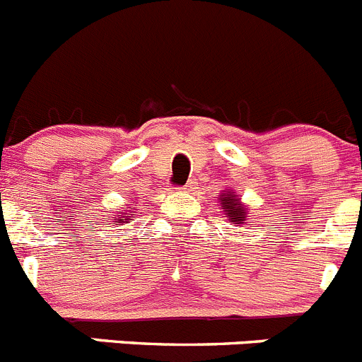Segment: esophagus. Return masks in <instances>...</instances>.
I'll list each match as a JSON object with an SVG mask.
<instances>
[{
  "label": "esophagus",
  "mask_w": 362,
  "mask_h": 362,
  "mask_svg": "<svg viewBox=\"0 0 362 362\" xmlns=\"http://www.w3.org/2000/svg\"><path fill=\"white\" fill-rule=\"evenodd\" d=\"M194 187H195V183H194V181H190V183H187L185 187L179 188V190H181V192H192V190H194Z\"/></svg>",
  "instance_id": "obj_1"
}]
</instances>
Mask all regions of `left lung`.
Masks as SVG:
<instances>
[{
    "label": "left lung",
    "instance_id": "obj_1",
    "mask_svg": "<svg viewBox=\"0 0 362 362\" xmlns=\"http://www.w3.org/2000/svg\"><path fill=\"white\" fill-rule=\"evenodd\" d=\"M218 201H221L224 215L230 217V222H235V224H238V226L246 224L247 210L246 206L240 203V199H238V195L235 194V192H226V194H222L221 197H218Z\"/></svg>",
    "mask_w": 362,
    "mask_h": 362
}]
</instances>
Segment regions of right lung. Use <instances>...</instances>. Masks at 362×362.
Returning a JSON list of instances; mask_svg holds the SVG:
<instances>
[{
    "instance_id": "right-lung-1",
    "label": "right lung",
    "mask_w": 362,
    "mask_h": 362,
    "mask_svg": "<svg viewBox=\"0 0 362 362\" xmlns=\"http://www.w3.org/2000/svg\"><path fill=\"white\" fill-rule=\"evenodd\" d=\"M134 214V211H129V214H124V215H118V217H115L112 221L115 222H129L131 221V215Z\"/></svg>"
}]
</instances>
